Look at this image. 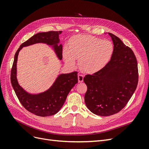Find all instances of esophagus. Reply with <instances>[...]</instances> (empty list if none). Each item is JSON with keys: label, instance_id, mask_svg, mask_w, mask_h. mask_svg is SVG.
<instances>
[{"label": "esophagus", "instance_id": "esophagus-1", "mask_svg": "<svg viewBox=\"0 0 149 149\" xmlns=\"http://www.w3.org/2000/svg\"><path fill=\"white\" fill-rule=\"evenodd\" d=\"M84 80V76L82 74L78 75V81L79 82H82Z\"/></svg>", "mask_w": 149, "mask_h": 149}]
</instances>
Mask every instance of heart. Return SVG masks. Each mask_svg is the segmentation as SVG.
Masks as SVG:
<instances>
[{
	"label": "heart",
	"instance_id": "1",
	"mask_svg": "<svg viewBox=\"0 0 149 149\" xmlns=\"http://www.w3.org/2000/svg\"><path fill=\"white\" fill-rule=\"evenodd\" d=\"M113 52V45L110 40L79 34L70 39L68 47L63 49V56L72 66L75 65V59L79 60V67L84 72L94 73L106 66Z\"/></svg>",
	"mask_w": 149,
	"mask_h": 149
}]
</instances>
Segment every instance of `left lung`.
<instances>
[{"mask_svg": "<svg viewBox=\"0 0 149 149\" xmlns=\"http://www.w3.org/2000/svg\"><path fill=\"white\" fill-rule=\"evenodd\" d=\"M109 34L114 45L111 59L102 70L84 77L87 86L86 106L102 116L116 114L125 107L137 87L139 76L132 49L115 35Z\"/></svg>", "mask_w": 149, "mask_h": 149, "instance_id": "obj_1", "label": "left lung"}]
</instances>
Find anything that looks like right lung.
<instances>
[{
    "instance_id": "right-lung-1",
    "label": "right lung",
    "mask_w": 149,
    "mask_h": 149,
    "mask_svg": "<svg viewBox=\"0 0 149 149\" xmlns=\"http://www.w3.org/2000/svg\"><path fill=\"white\" fill-rule=\"evenodd\" d=\"M62 31H50L39 33L20 45L16 52L11 70V82L19 101L28 111L39 116H52L57 113L64 104L68 94L78 82L77 72L63 74L57 78L52 87L44 93L30 95L20 87L16 79V63L19 51L23 47L39 42L53 45L54 50L60 59L62 58V45H58L59 35Z\"/></svg>"
}]
</instances>
